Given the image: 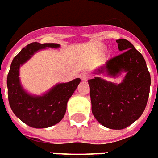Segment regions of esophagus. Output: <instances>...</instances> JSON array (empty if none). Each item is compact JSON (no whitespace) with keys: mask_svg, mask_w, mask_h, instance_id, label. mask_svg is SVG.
<instances>
[{"mask_svg":"<svg viewBox=\"0 0 158 158\" xmlns=\"http://www.w3.org/2000/svg\"><path fill=\"white\" fill-rule=\"evenodd\" d=\"M81 79L84 81H88L89 79V75L88 73H82L81 75Z\"/></svg>","mask_w":158,"mask_h":158,"instance_id":"esophagus-1","label":"esophagus"}]
</instances>
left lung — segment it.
<instances>
[{
    "instance_id": "obj_1",
    "label": "left lung",
    "mask_w": 158,
    "mask_h": 158,
    "mask_svg": "<svg viewBox=\"0 0 158 158\" xmlns=\"http://www.w3.org/2000/svg\"><path fill=\"white\" fill-rule=\"evenodd\" d=\"M121 53L112 57L97 73L106 71L116 77L127 75L119 84L94 77L88 81L90 87L92 113L102 126L120 130L129 127L142 115L147 104L151 75L142 54L128 40H116Z\"/></svg>"
}]
</instances>
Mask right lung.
I'll return each instance as SVG.
<instances>
[{
	"instance_id": "1",
	"label": "right lung",
	"mask_w": 158,
	"mask_h": 158,
	"mask_svg": "<svg viewBox=\"0 0 158 158\" xmlns=\"http://www.w3.org/2000/svg\"><path fill=\"white\" fill-rule=\"evenodd\" d=\"M58 44L33 42L23 48L11 64L6 78L7 97L12 111L18 118L34 128H46L56 125L64 118L69 99L80 83V78L59 83L43 96H32L23 89L19 83V66L36 52L46 47L57 48Z\"/></svg>"
}]
</instances>
